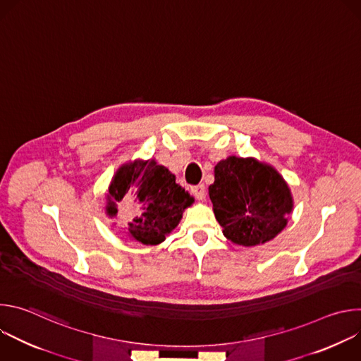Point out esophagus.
I'll use <instances>...</instances> for the list:
<instances>
[{"mask_svg":"<svg viewBox=\"0 0 361 361\" xmlns=\"http://www.w3.org/2000/svg\"><path fill=\"white\" fill-rule=\"evenodd\" d=\"M191 192L194 194V197L197 200H204L205 198V185L204 184H198L191 187Z\"/></svg>","mask_w":361,"mask_h":361,"instance_id":"1","label":"esophagus"}]
</instances>
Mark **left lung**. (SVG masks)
<instances>
[{"label":"left lung","mask_w":361,"mask_h":361,"mask_svg":"<svg viewBox=\"0 0 361 361\" xmlns=\"http://www.w3.org/2000/svg\"><path fill=\"white\" fill-rule=\"evenodd\" d=\"M209 194L223 234L244 247L273 240L287 226L293 210L284 178L271 166L251 157L221 160Z\"/></svg>","instance_id":"8db88e82"}]
</instances>
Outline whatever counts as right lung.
Here are the masks:
<instances>
[{"mask_svg": "<svg viewBox=\"0 0 361 361\" xmlns=\"http://www.w3.org/2000/svg\"><path fill=\"white\" fill-rule=\"evenodd\" d=\"M123 200L131 201L138 209V214L128 223V235L145 245L163 243L178 226L183 212L194 202L176 184V177L156 160L127 163L117 170L107 192V216H117V204Z\"/></svg>", "mask_w": 361, "mask_h": 361, "instance_id": "right-lung-1", "label": "right lung"}]
</instances>
